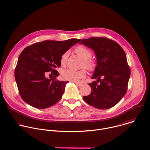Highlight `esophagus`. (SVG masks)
Returning <instances> with one entry per match:
<instances>
[{"instance_id":"34e87169","label":"esophagus","mask_w":150,"mask_h":150,"mask_svg":"<svg viewBox=\"0 0 150 150\" xmlns=\"http://www.w3.org/2000/svg\"><path fill=\"white\" fill-rule=\"evenodd\" d=\"M75 84L77 85V86H78V87H81V86H82V85H83L82 83H79V82H76V83H75Z\"/></svg>"}]
</instances>
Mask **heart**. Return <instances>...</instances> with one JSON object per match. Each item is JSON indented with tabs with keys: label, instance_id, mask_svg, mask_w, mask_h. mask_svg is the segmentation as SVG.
Segmentation results:
<instances>
[{
	"label": "heart",
	"instance_id": "heart-1",
	"mask_svg": "<svg viewBox=\"0 0 150 150\" xmlns=\"http://www.w3.org/2000/svg\"><path fill=\"white\" fill-rule=\"evenodd\" d=\"M75 52L76 54L83 59L82 67L89 71H92L95 68V62L90 57L92 56V52L90 49L83 46H79L75 48ZM68 57V52L64 53L60 58V64L62 66H65ZM86 76V71L84 69L79 71H73L71 69H67L64 71L62 74V76L63 79L71 81L78 82L80 79H83Z\"/></svg>",
	"mask_w": 150,
	"mask_h": 150
}]
</instances>
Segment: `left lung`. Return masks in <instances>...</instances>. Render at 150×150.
I'll list each match as a JSON object with an SVG mask.
<instances>
[{"label":"left lung","instance_id":"1","mask_svg":"<svg viewBox=\"0 0 150 150\" xmlns=\"http://www.w3.org/2000/svg\"><path fill=\"white\" fill-rule=\"evenodd\" d=\"M95 52L97 67L88 83L91 93L83 96V100L99 109H108L117 104L125 95L131 69L122 47L105 37H90L80 42Z\"/></svg>","mask_w":150,"mask_h":150}]
</instances>
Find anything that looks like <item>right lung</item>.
Masks as SVG:
<instances>
[{
    "label": "right lung",
    "instance_id": "obj_1",
    "mask_svg": "<svg viewBox=\"0 0 150 150\" xmlns=\"http://www.w3.org/2000/svg\"><path fill=\"white\" fill-rule=\"evenodd\" d=\"M80 41L45 40L23 50L15 69V78L19 93L25 103L37 109H46L62 98L68 81L56 79L59 72L56 69L60 67L62 55ZM49 71L53 79L46 78Z\"/></svg>",
    "mask_w": 150,
    "mask_h": 150
}]
</instances>
